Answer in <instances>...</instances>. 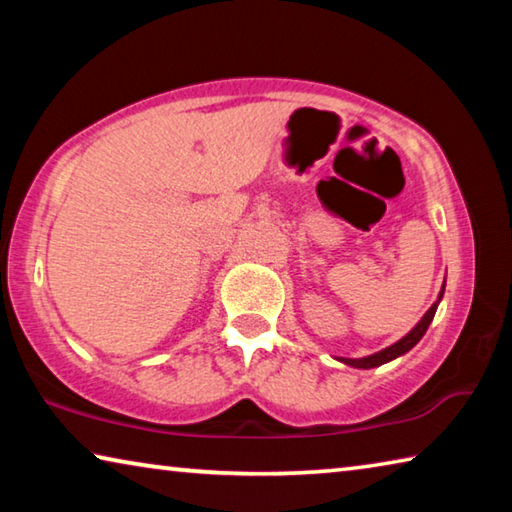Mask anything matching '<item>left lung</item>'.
Segmentation results:
<instances>
[{
    "label": "left lung",
    "mask_w": 512,
    "mask_h": 512,
    "mask_svg": "<svg viewBox=\"0 0 512 512\" xmlns=\"http://www.w3.org/2000/svg\"><path fill=\"white\" fill-rule=\"evenodd\" d=\"M443 293H445V284H443V289H440L438 300L433 302L427 314L422 316L420 323L415 325V327L411 329V332L404 336V339H400V341L393 343V345H388V348H384L381 352L370 354V357H363V359H339V361L348 363V366H352V368H377V366H381V363H388V361H393V359H397V357H402V354L409 352V350L413 348V345L422 339L424 332H427V329H429L433 316H436L438 302L443 300Z\"/></svg>",
    "instance_id": "obj_1"
}]
</instances>
